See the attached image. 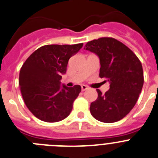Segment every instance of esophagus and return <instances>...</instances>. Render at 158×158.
<instances>
[{
  "label": "esophagus",
  "instance_id": "1",
  "mask_svg": "<svg viewBox=\"0 0 158 158\" xmlns=\"http://www.w3.org/2000/svg\"><path fill=\"white\" fill-rule=\"evenodd\" d=\"M88 89H89V88H88V86L85 85H81V90H82V91H85V90H87Z\"/></svg>",
  "mask_w": 158,
  "mask_h": 158
}]
</instances>
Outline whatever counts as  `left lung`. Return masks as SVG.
<instances>
[{"mask_svg": "<svg viewBox=\"0 0 158 158\" xmlns=\"http://www.w3.org/2000/svg\"><path fill=\"white\" fill-rule=\"evenodd\" d=\"M85 50L100 59V77L106 78L110 89L90 105V112L103 123L120 120L131 111L142 92L144 77L142 63L123 43L113 38H100L88 42Z\"/></svg>", "mask_w": 158, "mask_h": 158, "instance_id": "1", "label": "left lung"}]
</instances>
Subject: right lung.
Wrapping results in <instances>:
<instances>
[{
    "instance_id": "add662e5",
    "label": "right lung",
    "mask_w": 158,
    "mask_h": 158,
    "mask_svg": "<svg viewBox=\"0 0 158 158\" xmlns=\"http://www.w3.org/2000/svg\"><path fill=\"white\" fill-rule=\"evenodd\" d=\"M82 47L83 43L43 46L22 65L19 77L22 96L27 108L40 120L58 122L70 114L81 87L69 88L60 81L69 59Z\"/></svg>"
}]
</instances>
